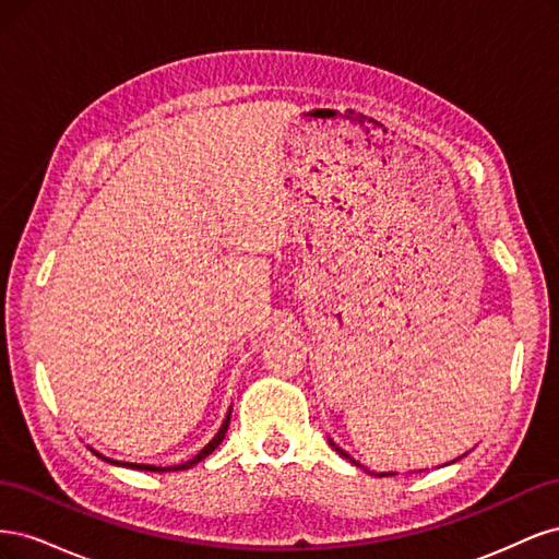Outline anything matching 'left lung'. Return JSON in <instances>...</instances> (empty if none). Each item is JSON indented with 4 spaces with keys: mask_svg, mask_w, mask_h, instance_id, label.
I'll list each match as a JSON object with an SVG mask.
<instances>
[{
    "mask_svg": "<svg viewBox=\"0 0 559 559\" xmlns=\"http://www.w3.org/2000/svg\"><path fill=\"white\" fill-rule=\"evenodd\" d=\"M329 443H331V448H333V450H335L337 454H343V456H345V460H349L352 464H357V466H361V464H359L357 460H354V456H349V454H347V452H345V450H343L341 445H335V443H333V438H329ZM366 471H368V468H366ZM373 476L382 478V476H396V473H373Z\"/></svg>",
    "mask_w": 559,
    "mask_h": 559,
    "instance_id": "1",
    "label": "left lung"
}]
</instances>
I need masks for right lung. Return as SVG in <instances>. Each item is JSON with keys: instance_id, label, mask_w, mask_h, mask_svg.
Listing matches in <instances>:
<instances>
[{"instance_id": "right-lung-1", "label": "right lung", "mask_w": 559, "mask_h": 559, "mask_svg": "<svg viewBox=\"0 0 559 559\" xmlns=\"http://www.w3.org/2000/svg\"><path fill=\"white\" fill-rule=\"evenodd\" d=\"M230 411L233 408H228V415H226V419H224V425H222V429L216 431V436L212 438V441L202 448L193 460H189V462H183V464H175V466H154V464H132V462H116V460H109V456H105V454H99L97 450H93L91 445H88V450L95 454V456H99V460H105V462H109V464H116V466H126V468H138V471H154V473H165V471H183V468H191V466H195L198 462H202L205 460V456H210L216 448H218V443L224 441V436H226V431H228V425H230Z\"/></svg>"}]
</instances>
